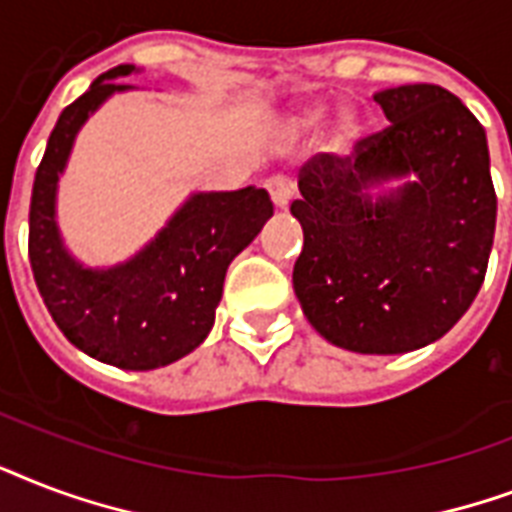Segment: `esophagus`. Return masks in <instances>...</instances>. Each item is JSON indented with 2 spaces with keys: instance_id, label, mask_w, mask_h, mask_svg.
Masks as SVG:
<instances>
[{
  "instance_id": "1",
  "label": "esophagus",
  "mask_w": 512,
  "mask_h": 512,
  "mask_svg": "<svg viewBox=\"0 0 512 512\" xmlns=\"http://www.w3.org/2000/svg\"><path fill=\"white\" fill-rule=\"evenodd\" d=\"M267 189H269V197L275 202L277 208H285L293 197V181L288 176H272L267 181Z\"/></svg>"
}]
</instances>
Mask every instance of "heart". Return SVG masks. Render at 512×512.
<instances>
[{"label": "heart", "mask_w": 512, "mask_h": 512, "mask_svg": "<svg viewBox=\"0 0 512 512\" xmlns=\"http://www.w3.org/2000/svg\"><path fill=\"white\" fill-rule=\"evenodd\" d=\"M326 114H328L326 101H320V104L301 106V109H296V112L288 117V128L296 130V133H312V130H318L320 125H323ZM360 130H363V120H360V114L355 112V109H342L334 122V144L339 146V149L350 146L352 141L360 136Z\"/></svg>", "instance_id": "b5f03b06"}]
</instances>
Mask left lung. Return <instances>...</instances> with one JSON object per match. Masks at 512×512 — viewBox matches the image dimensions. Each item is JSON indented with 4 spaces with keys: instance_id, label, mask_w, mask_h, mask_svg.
<instances>
[{
    "instance_id": "8db88e82",
    "label": "left lung",
    "mask_w": 512,
    "mask_h": 512,
    "mask_svg": "<svg viewBox=\"0 0 512 512\" xmlns=\"http://www.w3.org/2000/svg\"><path fill=\"white\" fill-rule=\"evenodd\" d=\"M390 128L350 157L320 154L291 213L304 229L293 291L336 347L400 355L454 328L481 291L497 221L486 130L438 85L379 90ZM406 177L376 201L367 189Z\"/></svg>"
}]
</instances>
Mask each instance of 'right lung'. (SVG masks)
<instances>
[{
	"instance_id": "obj_1",
	"label": "right lung",
	"mask_w": 512,
	"mask_h": 512,
	"mask_svg": "<svg viewBox=\"0 0 512 512\" xmlns=\"http://www.w3.org/2000/svg\"><path fill=\"white\" fill-rule=\"evenodd\" d=\"M136 66L122 63L95 79L55 122L34 176L29 259L47 312L77 350L109 366L152 371L184 358L211 334L227 267L272 216L264 189L197 192L133 259L106 269L79 264L63 245L58 178L87 117Z\"/></svg>"
}]
</instances>
